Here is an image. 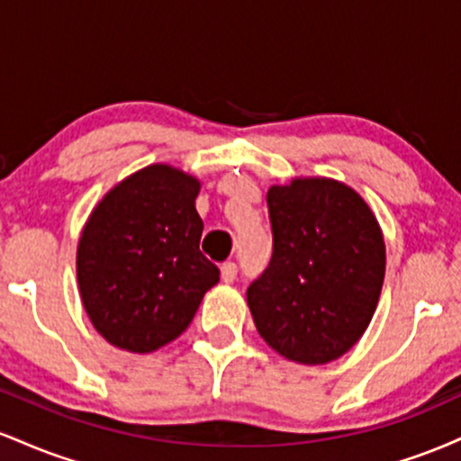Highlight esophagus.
I'll return each mask as SVG.
<instances>
[{"label":"esophagus","instance_id":"1","mask_svg":"<svg viewBox=\"0 0 461 461\" xmlns=\"http://www.w3.org/2000/svg\"><path fill=\"white\" fill-rule=\"evenodd\" d=\"M238 275V267L234 262H225L223 267H221V279H223L225 284H231L236 279Z\"/></svg>","mask_w":461,"mask_h":461}]
</instances>
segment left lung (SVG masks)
Segmentation results:
<instances>
[{
    "instance_id": "1",
    "label": "left lung",
    "mask_w": 461,
    "mask_h": 461,
    "mask_svg": "<svg viewBox=\"0 0 461 461\" xmlns=\"http://www.w3.org/2000/svg\"><path fill=\"white\" fill-rule=\"evenodd\" d=\"M273 258L247 290L256 330L290 362L327 364L366 331L385 275V242L362 194L331 177L267 193Z\"/></svg>"
}]
</instances>
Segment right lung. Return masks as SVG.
Masks as SVG:
<instances>
[{
	"label": "right lung",
	"mask_w": 461,
	"mask_h": 461,
	"mask_svg": "<svg viewBox=\"0 0 461 461\" xmlns=\"http://www.w3.org/2000/svg\"><path fill=\"white\" fill-rule=\"evenodd\" d=\"M201 182L149 164L104 194L77 242L82 305L102 338L151 353L186 331L219 268L199 251Z\"/></svg>",
	"instance_id": "add662e5"
}]
</instances>
